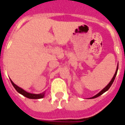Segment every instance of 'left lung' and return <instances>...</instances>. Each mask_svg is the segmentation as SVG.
Masks as SVG:
<instances>
[{
	"mask_svg": "<svg viewBox=\"0 0 125 125\" xmlns=\"http://www.w3.org/2000/svg\"><path fill=\"white\" fill-rule=\"evenodd\" d=\"M118 66H117V68H116V70L115 74L114 76L113 77V78H112V79H111V81H110V82L109 83V84H108L106 86L105 88H104V89H103L102 90H101V91H100V93H99L97 94L96 95L94 96L93 97H92V98H91V99H93V98H97V97H98V96H101V94H103L104 93H105L106 91H107L108 90V89H110V87H111V85H112L113 83V81H114L115 79V77H116V76L117 72H118Z\"/></svg>",
	"mask_w": 125,
	"mask_h": 125,
	"instance_id": "left-lung-1",
	"label": "left lung"
}]
</instances>
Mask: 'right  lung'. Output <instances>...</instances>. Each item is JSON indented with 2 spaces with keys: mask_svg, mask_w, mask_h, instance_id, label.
<instances>
[{
  "mask_svg": "<svg viewBox=\"0 0 125 125\" xmlns=\"http://www.w3.org/2000/svg\"><path fill=\"white\" fill-rule=\"evenodd\" d=\"M10 80L11 83L13 85V86L14 87V88H15V89H16V91H17L19 93L21 94H22L23 96H24L26 97V98H29V99H40V98H44V92L41 94L29 93H27V91H24V89L21 88L20 87H19L18 86H17L16 84H15L10 79Z\"/></svg>",
  "mask_w": 125,
  "mask_h": 125,
  "instance_id": "obj_1",
  "label": "right lung"
}]
</instances>
